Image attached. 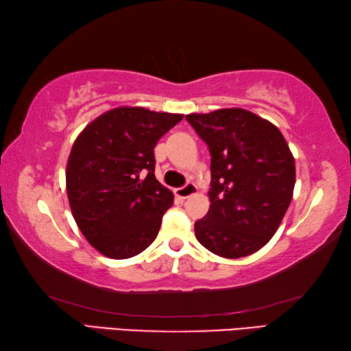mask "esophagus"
I'll return each mask as SVG.
<instances>
[{
	"instance_id": "esophagus-1",
	"label": "esophagus",
	"mask_w": 351,
	"mask_h": 351,
	"mask_svg": "<svg viewBox=\"0 0 351 351\" xmlns=\"http://www.w3.org/2000/svg\"><path fill=\"white\" fill-rule=\"evenodd\" d=\"M195 193H197V186H195L193 182H189L184 187H180V189L175 190L176 198H180V199H187Z\"/></svg>"
}]
</instances>
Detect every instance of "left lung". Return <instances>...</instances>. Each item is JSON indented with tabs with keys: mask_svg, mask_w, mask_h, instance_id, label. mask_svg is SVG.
<instances>
[{
	"mask_svg": "<svg viewBox=\"0 0 351 351\" xmlns=\"http://www.w3.org/2000/svg\"><path fill=\"white\" fill-rule=\"evenodd\" d=\"M210 152V207L195 223L197 240L224 258L257 252L293 199L295 164L283 134L243 108L187 114Z\"/></svg>",
	"mask_w": 351,
	"mask_h": 351,
	"instance_id": "obj_1",
	"label": "left lung"
}]
</instances>
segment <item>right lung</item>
Returning a JSON list of instances; mask_svg holds the SVG:
<instances>
[{"instance_id":"add662e5","label":"right lung","mask_w":351,"mask_h":351,"mask_svg":"<svg viewBox=\"0 0 351 351\" xmlns=\"http://www.w3.org/2000/svg\"><path fill=\"white\" fill-rule=\"evenodd\" d=\"M182 117L119 106L77 136L66 165L68 199L82 234L100 254L130 258L156 239L173 193L154 176L153 150Z\"/></svg>"}]
</instances>
